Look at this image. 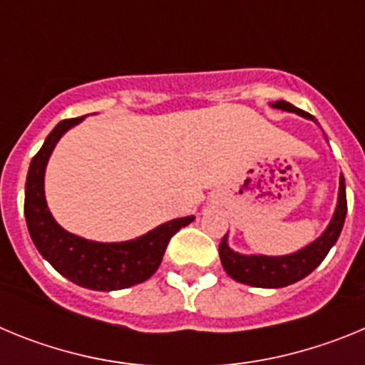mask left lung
<instances>
[{"mask_svg":"<svg viewBox=\"0 0 365 365\" xmlns=\"http://www.w3.org/2000/svg\"><path fill=\"white\" fill-rule=\"evenodd\" d=\"M270 108L282 109V111L296 113L299 117L314 120L312 115L294 108L285 100L272 102ZM316 122V120H314ZM347 214V199H346V180L340 173V188H338V201L334 208L333 219L329 221L327 228L320 237H316L307 247L299 248L298 252L287 254V256H263V254H240L228 247V234L222 237L219 245V257L225 272L235 282L245 283L250 287L259 289H279V287L292 285L312 272L320 265L329 250L340 237Z\"/></svg>","mask_w":365,"mask_h":365,"instance_id":"left-lung-1","label":"left lung"}]
</instances>
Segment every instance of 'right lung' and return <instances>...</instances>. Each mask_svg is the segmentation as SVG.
<instances>
[{"instance_id": "add662e5", "label": "right lung", "mask_w": 365, "mask_h": 365, "mask_svg": "<svg viewBox=\"0 0 365 365\" xmlns=\"http://www.w3.org/2000/svg\"><path fill=\"white\" fill-rule=\"evenodd\" d=\"M83 118L60 122L32 157L25 182V219L38 252L63 278L91 291H120L151 278L159 269L172 235L195 217L172 219L140 237L120 243H98L60 227L45 201V168L58 140Z\"/></svg>"}]
</instances>
